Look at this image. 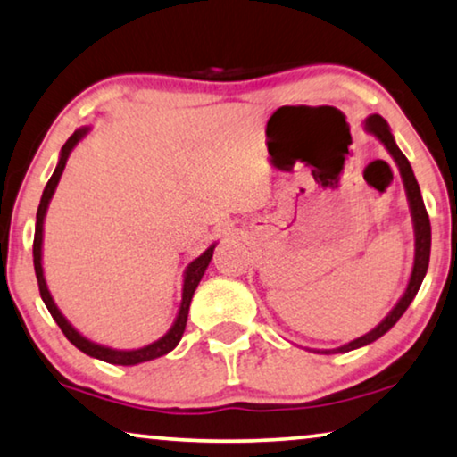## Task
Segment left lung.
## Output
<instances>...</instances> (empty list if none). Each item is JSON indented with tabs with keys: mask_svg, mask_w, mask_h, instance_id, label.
<instances>
[{
	"mask_svg": "<svg viewBox=\"0 0 457 457\" xmlns=\"http://www.w3.org/2000/svg\"><path fill=\"white\" fill-rule=\"evenodd\" d=\"M363 129H366L368 133H372V136L378 139V142L388 150V154L393 156V161L397 162L401 179H403L405 194H407V203H410V211H411L413 236H416V253H413V267H411L410 282H407V288H405L403 295H401L397 305H395L391 312H388L386 318L382 320L380 324L374 328V330H370L368 334H363V337H360V338L351 340V343H346L343 346H337V349L315 351V353H324V355H330V353H346V351H353V349H360V346H366L370 343H374V340H378L380 337H385V334L391 330L395 324H397L401 315L405 313V309L410 307L413 296L418 295L420 286H422V279H424V276H427L428 261H430V219H428L427 206H424L422 194H420V186L416 181V175H413V171H411L410 161H407L403 152L399 150V145L395 144L391 127H388V123L380 117V114H370V117L363 120Z\"/></svg>",
	"mask_w": 457,
	"mask_h": 457,
	"instance_id": "8db88e82",
	"label": "left lung"
}]
</instances>
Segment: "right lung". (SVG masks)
<instances>
[{
  "instance_id": "right-lung-1",
  "label": "right lung",
  "mask_w": 457,
  "mask_h": 457,
  "mask_svg": "<svg viewBox=\"0 0 457 457\" xmlns=\"http://www.w3.org/2000/svg\"><path fill=\"white\" fill-rule=\"evenodd\" d=\"M87 133H89V127H81V129H77L69 139H66L62 150H60L56 171L52 173V178H50V181H47L44 194H41V203H39V209H37V221H35V240H33L35 276H37L41 299H44L47 312L52 313V318L56 320L60 330L64 332V337L69 338L79 351H83L85 355L96 357V360H100V361L112 363V366H137V363H144V361L156 360V357L167 355L169 351H173L175 346L179 345V340H181V337H184V330H186L187 312H190V303H192L194 290L198 288L200 279H203L206 267H209V263H211L212 251H215L217 242H215V245H211L203 254H200V257L194 259L192 263L186 267L184 288H181V305H179L178 318H175L173 326L169 328V332L162 334V337L154 340V343L139 346V349H112V346L97 345V343H94V340L85 338L79 330H75V326H72L71 321L64 318L62 312H60L58 305L52 299V292H50V288H47V282H46V276H44V265H41V257H44V221H46L47 206H50V200L54 196V192H56L60 175H62V171H64L66 161H69L71 152L75 150V145L81 142V139L87 136Z\"/></svg>"
}]
</instances>
